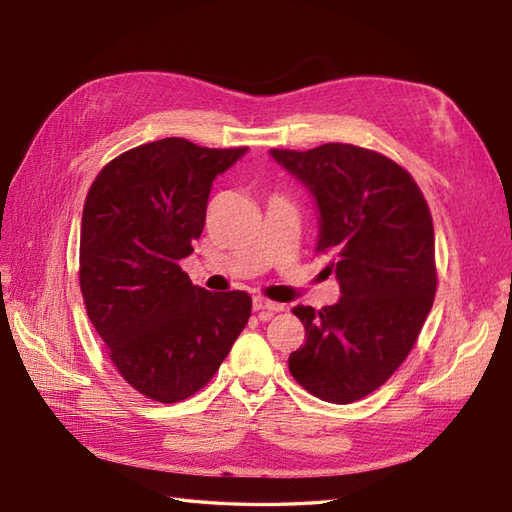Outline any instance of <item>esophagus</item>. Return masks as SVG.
<instances>
[{
    "mask_svg": "<svg viewBox=\"0 0 512 512\" xmlns=\"http://www.w3.org/2000/svg\"><path fill=\"white\" fill-rule=\"evenodd\" d=\"M253 310L255 312H262V317L268 319V317H273L275 312L284 310V306H281V303H277V301H270L266 297H255L253 299Z\"/></svg>",
    "mask_w": 512,
    "mask_h": 512,
    "instance_id": "esophagus-1",
    "label": "esophagus"
}]
</instances>
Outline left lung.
Returning <instances> with one entry per match:
<instances>
[{
    "instance_id": "1",
    "label": "left lung",
    "mask_w": 512,
    "mask_h": 512,
    "mask_svg": "<svg viewBox=\"0 0 512 512\" xmlns=\"http://www.w3.org/2000/svg\"><path fill=\"white\" fill-rule=\"evenodd\" d=\"M270 154L317 200V253L332 257L341 286L334 306L292 308L306 343L290 354V374L312 396L347 405L387 383L433 306L429 204L405 167L372 149L328 143Z\"/></svg>"
}]
</instances>
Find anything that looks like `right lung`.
Listing matches in <instances>:
<instances>
[{"label":"right lung","mask_w":512,"mask_h":512,"mask_svg":"<svg viewBox=\"0 0 512 512\" xmlns=\"http://www.w3.org/2000/svg\"><path fill=\"white\" fill-rule=\"evenodd\" d=\"M244 154L162 138L107 162L85 198V310L118 374L156 402L200 391L248 323V292H209L180 268L202 235L215 176Z\"/></svg>","instance_id":"right-lung-1"}]
</instances>
